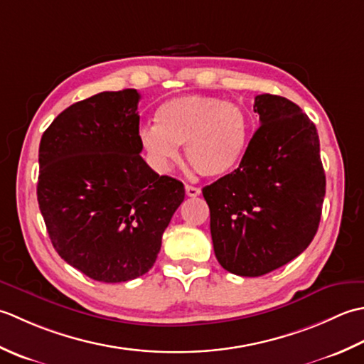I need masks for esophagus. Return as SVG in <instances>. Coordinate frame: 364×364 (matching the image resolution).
Wrapping results in <instances>:
<instances>
[{"label": "esophagus", "mask_w": 364, "mask_h": 364, "mask_svg": "<svg viewBox=\"0 0 364 364\" xmlns=\"http://www.w3.org/2000/svg\"><path fill=\"white\" fill-rule=\"evenodd\" d=\"M185 193H187V196L190 198H196L201 195V188L193 187V185H185Z\"/></svg>", "instance_id": "obj_1"}]
</instances>
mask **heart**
<instances>
[{
    "mask_svg": "<svg viewBox=\"0 0 364 364\" xmlns=\"http://www.w3.org/2000/svg\"><path fill=\"white\" fill-rule=\"evenodd\" d=\"M155 122L139 130V143L152 165L166 171L185 159L199 176L223 177L235 171L248 149L251 119L247 111L207 95H182L155 111Z\"/></svg>",
    "mask_w": 364,
    "mask_h": 364,
    "instance_id": "1",
    "label": "heart"
}]
</instances>
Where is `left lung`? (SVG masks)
Wrapping results in <instances>:
<instances>
[{"instance_id":"left-lung-1","label":"left lung","mask_w":364,"mask_h":364,"mask_svg":"<svg viewBox=\"0 0 364 364\" xmlns=\"http://www.w3.org/2000/svg\"><path fill=\"white\" fill-rule=\"evenodd\" d=\"M261 127L239 168L203 188L213 251L225 270L261 277L313 242L322 215L325 173L313 121L279 95L255 99Z\"/></svg>"}]
</instances>
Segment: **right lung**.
Here are the masks:
<instances>
[{"label": "right lung", "instance_id": "obj_1", "mask_svg": "<svg viewBox=\"0 0 364 364\" xmlns=\"http://www.w3.org/2000/svg\"><path fill=\"white\" fill-rule=\"evenodd\" d=\"M136 89L65 108L43 132L37 201L58 255L86 277L122 283L149 272L183 183L141 157Z\"/></svg>", "mask_w": 364, "mask_h": 364}]
</instances>
